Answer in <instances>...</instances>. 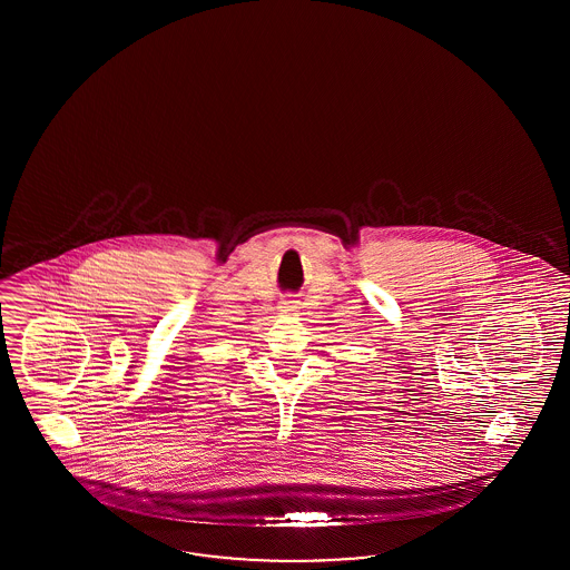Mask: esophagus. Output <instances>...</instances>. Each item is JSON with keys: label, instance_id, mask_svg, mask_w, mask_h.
<instances>
[{"label": "esophagus", "instance_id": "esophagus-1", "mask_svg": "<svg viewBox=\"0 0 570 570\" xmlns=\"http://www.w3.org/2000/svg\"><path fill=\"white\" fill-rule=\"evenodd\" d=\"M282 309H284V311L296 309V301H282Z\"/></svg>", "mask_w": 570, "mask_h": 570}]
</instances>
